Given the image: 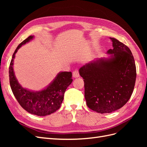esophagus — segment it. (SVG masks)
<instances>
[{
  "instance_id": "obj_1",
  "label": "esophagus",
  "mask_w": 147,
  "mask_h": 147,
  "mask_svg": "<svg viewBox=\"0 0 147 147\" xmlns=\"http://www.w3.org/2000/svg\"><path fill=\"white\" fill-rule=\"evenodd\" d=\"M72 76L74 78H78L80 77V74L78 70H75L72 73Z\"/></svg>"
}]
</instances>
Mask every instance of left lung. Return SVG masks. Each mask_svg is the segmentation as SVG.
<instances>
[{"label":"left lung","mask_w":147,"mask_h":147,"mask_svg":"<svg viewBox=\"0 0 147 147\" xmlns=\"http://www.w3.org/2000/svg\"><path fill=\"white\" fill-rule=\"evenodd\" d=\"M113 49L110 56L83 65L79 74L84 79V97L90 109L100 113L115 112L125 105L134 90L136 67L126 45L110 37Z\"/></svg>","instance_id":"1"}]
</instances>
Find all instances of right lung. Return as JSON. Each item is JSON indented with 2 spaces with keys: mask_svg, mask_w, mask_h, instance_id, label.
<instances>
[{
  "mask_svg": "<svg viewBox=\"0 0 147 147\" xmlns=\"http://www.w3.org/2000/svg\"><path fill=\"white\" fill-rule=\"evenodd\" d=\"M30 35L18 46L12 56L9 67V79L12 92L20 105L28 112L40 117L47 116L58 110L64 99L66 89L72 83L71 72H60L48 85L40 91L24 88L19 83L13 70V63L18 50L34 38Z\"/></svg>",
  "mask_w": 147,
  "mask_h": 147,
  "instance_id": "add662e5",
  "label": "right lung"
}]
</instances>
